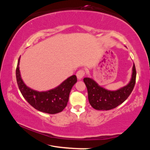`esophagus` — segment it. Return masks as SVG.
Masks as SVG:
<instances>
[{
    "label": "esophagus",
    "mask_w": 150,
    "mask_h": 150,
    "mask_svg": "<svg viewBox=\"0 0 150 150\" xmlns=\"http://www.w3.org/2000/svg\"><path fill=\"white\" fill-rule=\"evenodd\" d=\"M85 71L83 69H80L76 73V75H77V77L79 80H81V79H82L83 77H84L85 75Z\"/></svg>",
    "instance_id": "obj_1"
}]
</instances>
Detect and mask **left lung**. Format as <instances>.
<instances>
[{
    "mask_svg": "<svg viewBox=\"0 0 150 150\" xmlns=\"http://www.w3.org/2000/svg\"><path fill=\"white\" fill-rule=\"evenodd\" d=\"M136 71L133 65L132 78L128 84L116 91H109L100 87L93 79H83L88 91V98L93 108L98 110H108L117 107L124 102L133 91L136 83Z\"/></svg>",
    "mask_w": 150,
    "mask_h": 150,
    "instance_id": "1",
    "label": "left lung"
}]
</instances>
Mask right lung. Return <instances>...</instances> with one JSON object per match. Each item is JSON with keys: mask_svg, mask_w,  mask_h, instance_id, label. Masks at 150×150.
I'll return each mask as SVG.
<instances>
[{"mask_svg": "<svg viewBox=\"0 0 150 150\" xmlns=\"http://www.w3.org/2000/svg\"><path fill=\"white\" fill-rule=\"evenodd\" d=\"M20 57L16 70L17 84L22 96L30 105L42 112L59 113L64 109L69 100L70 91L77 81L75 75L71 76L53 89L47 91H37L27 87L22 79L20 69Z\"/></svg>", "mask_w": 150, "mask_h": 150, "instance_id": "add662e5", "label": "right lung"}]
</instances>
